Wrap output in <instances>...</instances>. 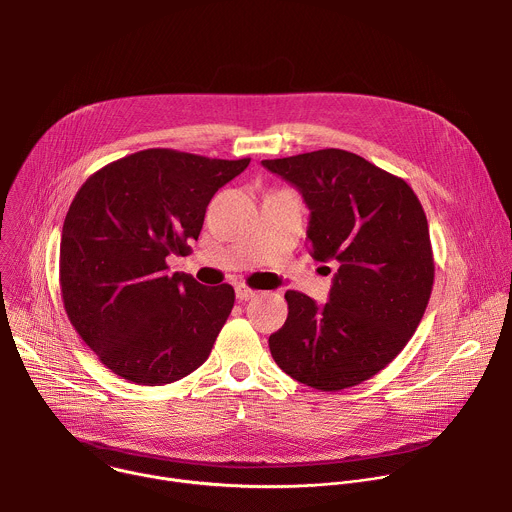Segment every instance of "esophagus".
Returning <instances> with one entry per match:
<instances>
[{
	"label": "esophagus",
	"mask_w": 512,
	"mask_h": 512,
	"mask_svg": "<svg viewBox=\"0 0 512 512\" xmlns=\"http://www.w3.org/2000/svg\"><path fill=\"white\" fill-rule=\"evenodd\" d=\"M235 294H237V300H239V302H247V300H251V298L257 296V291L251 289V287H247V285H237Z\"/></svg>",
	"instance_id": "obj_1"
}]
</instances>
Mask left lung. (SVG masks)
Returning <instances> with one entry per match:
<instances>
[{
  "label": "left lung",
  "mask_w": 512,
  "mask_h": 512,
  "mask_svg": "<svg viewBox=\"0 0 512 512\" xmlns=\"http://www.w3.org/2000/svg\"><path fill=\"white\" fill-rule=\"evenodd\" d=\"M261 164L302 192L314 259L340 265L324 306L287 291L271 356L320 391L360 385L405 348L425 314L435 265L423 206L403 178L344 150Z\"/></svg>",
  "instance_id": "obj_1"
}]
</instances>
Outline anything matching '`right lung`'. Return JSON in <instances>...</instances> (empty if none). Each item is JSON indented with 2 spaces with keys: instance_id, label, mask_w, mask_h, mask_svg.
I'll return each instance as SVG.
<instances>
[{
  "instance_id": "obj_1",
  "label": "right lung",
  "mask_w": 512,
  "mask_h": 512,
  "mask_svg": "<svg viewBox=\"0 0 512 512\" xmlns=\"http://www.w3.org/2000/svg\"><path fill=\"white\" fill-rule=\"evenodd\" d=\"M249 162L152 148L107 164L72 200L60 239L64 310L121 379L168 385L208 358L235 289L170 273L166 259L190 253L210 198Z\"/></svg>"
}]
</instances>
